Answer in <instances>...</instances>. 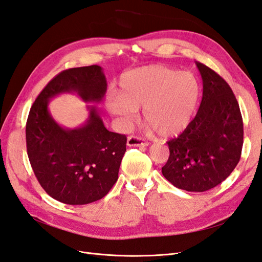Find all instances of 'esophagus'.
<instances>
[{
    "instance_id": "34e87169",
    "label": "esophagus",
    "mask_w": 262,
    "mask_h": 262,
    "mask_svg": "<svg viewBox=\"0 0 262 262\" xmlns=\"http://www.w3.org/2000/svg\"><path fill=\"white\" fill-rule=\"evenodd\" d=\"M126 145L128 146H137V147H145L148 145V143L146 141L142 140L140 138H137L134 136H131L126 140Z\"/></svg>"
}]
</instances>
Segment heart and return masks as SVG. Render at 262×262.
I'll return each instance as SVG.
<instances>
[{"label":"heart","mask_w":262,"mask_h":262,"mask_svg":"<svg viewBox=\"0 0 262 262\" xmlns=\"http://www.w3.org/2000/svg\"><path fill=\"white\" fill-rule=\"evenodd\" d=\"M200 98V85L189 72L164 66L128 71L119 81L118 95H110V114L130 124L143 106L146 123L162 137H172L189 125Z\"/></svg>","instance_id":"obj_1"}]
</instances>
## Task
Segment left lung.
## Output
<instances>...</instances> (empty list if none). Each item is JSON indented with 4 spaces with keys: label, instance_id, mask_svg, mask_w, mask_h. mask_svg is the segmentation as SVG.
<instances>
[{
    "label": "left lung",
    "instance_id": "1",
    "mask_svg": "<svg viewBox=\"0 0 262 262\" xmlns=\"http://www.w3.org/2000/svg\"><path fill=\"white\" fill-rule=\"evenodd\" d=\"M202 77L199 110L179 137L167 142L164 177L186 191L203 192L220 185L239 162L244 126L239 105L217 73L195 62Z\"/></svg>",
    "mask_w": 262,
    "mask_h": 262
}]
</instances>
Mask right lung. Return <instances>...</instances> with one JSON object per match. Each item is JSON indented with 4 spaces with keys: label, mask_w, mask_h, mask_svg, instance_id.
<instances>
[{
    "label": "right lung",
    "mask_w": 262,
    "mask_h": 262,
    "mask_svg": "<svg viewBox=\"0 0 262 262\" xmlns=\"http://www.w3.org/2000/svg\"><path fill=\"white\" fill-rule=\"evenodd\" d=\"M107 81L99 66L63 71L47 85L30 108L26 123L27 154L39 184L53 199L82 205L104 198L118 179L126 138L110 132L100 110L87 105L89 118L77 128H63L49 112L50 99L76 94L99 104Z\"/></svg>",
    "instance_id": "add662e5"
}]
</instances>
